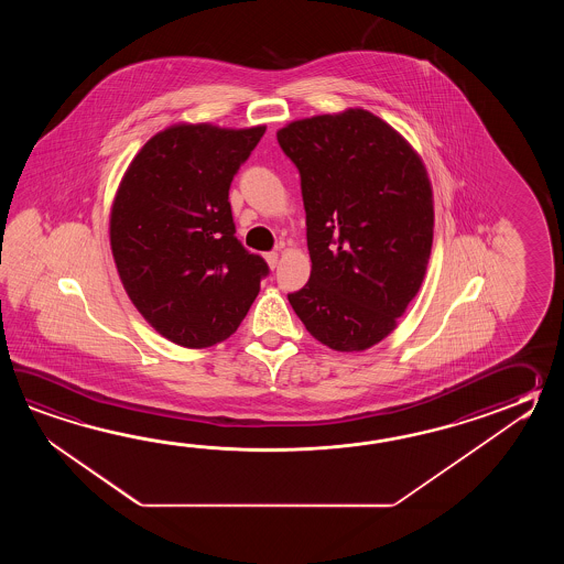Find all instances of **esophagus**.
I'll return each instance as SVG.
<instances>
[{
    "label": "esophagus",
    "instance_id": "esophagus-1",
    "mask_svg": "<svg viewBox=\"0 0 564 564\" xmlns=\"http://www.w3.org/2000/svg\"><path fill=\"white\" fill-rule=\"evenodd\" d=\"M265 262H268V265L274 270L278 265V252H268L264 253Z\"/></svg>",
    "mask_w": 564,
    "mask_h": 564
}]
</instances>
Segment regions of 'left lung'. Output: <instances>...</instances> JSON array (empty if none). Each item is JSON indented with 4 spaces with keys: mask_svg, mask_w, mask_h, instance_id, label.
I'll return each instance as SVG.
<instances>
[{
    "mask_svg": "<svg viewBox=\"0 0 564 564\" xmlns=\"http://www.w3.org/2000/svg\"><path fill=\"white\" fill-rule=\"evenodd\" d=\"M278 143L300 173L311 280L288 294L316 340L365 350L393 333L420 292L433 241L421 156L362 108L294 120Z\"/></svg>",
    "mask_w": 564,
    "mask_h": 564,
    "instance_id": "8db88e82",
    "label": "left lung"
}]
</instances>
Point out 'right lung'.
I'll return each instance as SVG.
<instances>
[{
	"mask_svg": "<svg viewBox=\"0 0 564 564\" xmlns=\"http://www.w3.org/2000/svg\"><path fill=\"white\" fill-rule=\"evenodd\" d=\"M264 124H173L132 159L110 209L120 282L159 335L187 348L228 338L268 276L236 238L229 185Z\"/></svg>",
	"mask_w": 564,
	"mask_h": 564,
	"instance_id": "add662e5",
	"label": "right lung"
}]
</instances>
